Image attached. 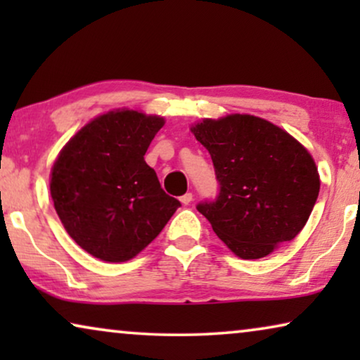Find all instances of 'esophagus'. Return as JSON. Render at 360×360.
Returning <instances> with one entry per match:
<instances>
[{
  "instance_id": "obj_1",
  "label": "esophagus",
  "mask_w": 360,
  "mask_h": 360,
  "mask_svg": "<svg viewBox=\"0 0 360 360\" xmlns=\"http://www.w3.org/2000/svg\"><path fill=\"white\" fill-rule=\"evenodd\" d=\"M180 201H181V203H184V205H190L191 201H193V195H191L190 191H188V193H185L184 196H180Z\"/></svg>"
}]
</instances>
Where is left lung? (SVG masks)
I'll return each mask as SVG.
<instances>
[{
  "mask_svg": "<svg viewBox=\"0 0 360 360\" xmlns=\"http://www.w3.org/2000/svg\"><path fill=\"white\" fill-rule=\"evenodd\" d=\"M208 149L219 195L196 210L240 259H260L297 238L319 193L309 152L278 126L250 115L191 127Z\"/></svg>",
  "mask_w": 360,
  "mask_h": 360,
  "instance_id": "obj_1",
  "label": "left lung"
}]
</instances>
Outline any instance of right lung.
Segmentation results:
<instances>
[{
  "label": "right lung",
  "mask_w": 360,
  "mask_h": 360,
  "mask_svg": "<svg viewBox=\"0 0 360 360\" xmlns=\"http://www.w3.org/2000/svg\"><path fill=\"white\" fill-rule=\"evenodd\" d=\"M164 122L139 111H110L83 126L58 154L51 172L53 206L70 238L93 257H136L180 206L144 160Z\"/></svg>",
  "instance_id": "1"
}]
</instances>
